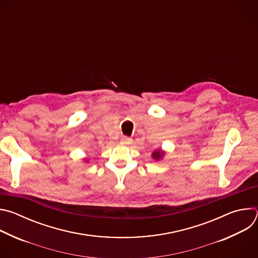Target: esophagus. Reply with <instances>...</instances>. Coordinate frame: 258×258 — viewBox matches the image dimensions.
<instances>
[{
  "mask_svg": "<svg viewBox=\"0 0 258 258\" xmlns=\"http://www.w3.org/2000/svg\"><path fill=\"white\" fill-rule=\"evenodd\" d=\"M132 141H133V139L128 138V137H122L121 138V144L122 145H128V144L132 143Z\"/></svg>",
  "mask_w": 258,
  "mask_h": 258,
  "instance_id": "esophagus-1",
  "label": "esophagus"
}]
</instances>
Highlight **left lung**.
Returning <instances> with one entry per match:
<instances>
[{"label":"left lung","mask_w":258,"mask_h":258,"mask_svg":"<svg viewBox=\"0 0 258 258\" xmlns=\"http://www.w3.org/2000/svg\"><path fill=\"white\" fill-rule=\"evenodd\" d=\"M165 155V151L161 150V149H157V150H154L151 154V157L155 160V161H159L163 158V156Z\"/></svg>","instance_id":"1"}]
</instances>
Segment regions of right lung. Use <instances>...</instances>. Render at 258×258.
<instances>
[{"instance_id":"right-lung-1","label":"right lung","mask_w":258,"mask_h":258,"mask_svg":"<svg viewBox=\"0 0 258 258\" xmlns=\"http://www.w3.org/2000/svg\"><path fill=\"white\" fill-rule=\"evenodd\" d=\"M84 161H85V162H88L89 160H88V159H84Z\"/></svg>"}]
</instances>
